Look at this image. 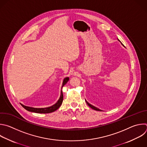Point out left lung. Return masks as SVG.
I'll use <instances>...</instances> for the list:
<instances>
[{
	"mask_svg": "<svg viewBox=\"0 0 147 147\" xmlns=\"http://www.w3.org/2000/svg\"><path fill=\"white\" fill-rule=\"evenodd\" d=\"M119 41H120V40H118ZM86 101V100H85ZM86 103H87V105L91 108V109H93V110H96V111H102L101 110H100V109H99L98 108H96V107H94V106H92V105H91L90 104H89V103H88L86 101Z\"/></svg>",
	"mask_w": 147,
	"mask_h": 147,
	"instance_id": "1",
	"label": "left lung"
}]
</instances>
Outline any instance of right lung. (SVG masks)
Segmentation results:
<instances>
[{"mask_svg":"<svg viewBox=\"0 0 147 147\" xmlns=\"http://www.w3.org/2000/svg\"><path fill=\"white\" fill-rule=\"evenodd\" d=\"M69 80V78L68 77H66L64 79L63 82V85L62 86V87L67 82V81ZM63 93L62 91L61 90V94L60 96V98L59 99V100L57 102V103H55L54 105L49 107H47V108H41V109H37V108H33V107H28V106H25L22 104L21 106L26 110L30 111V112H33V113H42V114H47V113H53L55 111H56L57 110H58L59 107L61 106L62 102H63Z\"/></svg>","mask_w":147,"mask_h":147,"instance_id":"right-lung-1","label":"right lung"}]
</instances>
